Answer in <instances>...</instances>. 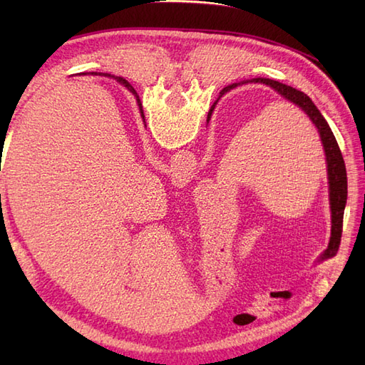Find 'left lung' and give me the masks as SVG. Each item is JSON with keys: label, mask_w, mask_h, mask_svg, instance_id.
Masks as SVG:
<instances>
[{"label": "left lung", "mask_w": 365, "mask_h": 365, "mask_svg": "<svg viewBox=\"0 0 365 365\" xmlns=\"http://www.w3.org/2000/svg\"><path fill=\"white\" fill-rule=\"evenodd\" d=\"M247 83H260L265 84V86L271 88L276 91L279 96L285 98L287 102L293 103L294 106H298L299 110L304 113L309 120L314 123V127L317 128L320 135V141L324 150V160H327V173H328V192H329V208H331V237H329V243L328 247L324 250V252L320 255L319 262L328 260L331 257H334L339 250L340 245V238H342V227H344V210H345V204H346V195H348V185H346V169H345V161L342 157V152L339 149V144L336 141L334 135L328 125V122L324 120L322 113L317 110V106L314 102L309 98L304 92H301L298 89H294L292 86H287V84H282L274 80L269 78H252V80H245L242 83H234L230 86L224 88L220 92L218 100L229 92L230 89H234L240 84H247ZM218 100L212 105L210 111H208L207 115V123L212 119V114Z\"/></svg>", "instance_id": "left-lung-1"}]
</instances>
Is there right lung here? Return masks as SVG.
<instances>
[{
    "instance_id": "1",
    "label": "right lung",
    "mask_w": 365,
    "mask_h": 365,
    "mask_svg": "<svg viewBox=\"0 0 365 365\" xmlns=\"http://www.w3.org/2000/svg\"><path fill=\"white\" fill-rule=\"evenodd\" d=\"M83 75H88L86 72H84ZM91 75H102V73H97V72H91ZM105 76H113V75H105ZM114 80L115 81H118V83H120L122 84V86H125L130 92H131V94H133L135 97H136V102H138V106H139V113H141V118L144 119V113H143V106H141V100H139V96H138V92L135 91V88L133 86H131V84L125 80V78H122V76H114Z\"/></svg>"
}]
</instances>
